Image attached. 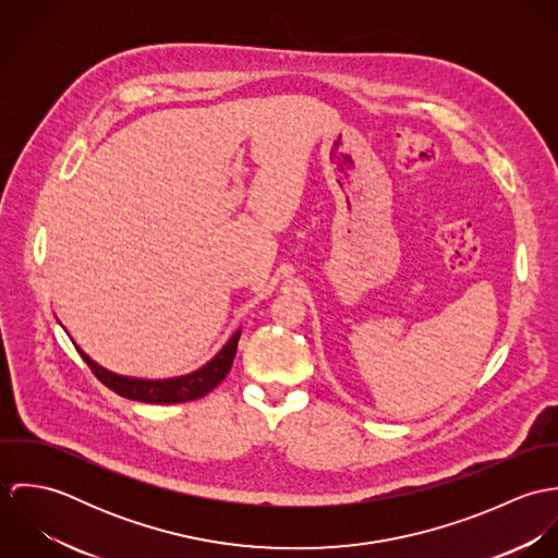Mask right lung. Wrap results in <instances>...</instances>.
<instances>
[{
  "instance_id": "add662e5",
  "label": "right lung",
  "mask_w": 558,
  "mask_h": 558,
  "mask_svg": "<svg viewBox=\"0 0 558 558\" xmlns=\"http://www.w3.org/2000/svg\"><path fill=\"white\" fill-rule=\"evenodd\" d=\"M240 332L242 330L239 328L230 337V341L215 354V359L208 361L204 367H199L186 376L165 378V380H146V378H131V376L113 374V372L100 367L96 361H92L80 345H77V350H80L81 359L94 372V376L113 393L133 399V401H144V403H182V401L204 398L217 385L223 383V378L230 374L234 356H236Z\"/></svg>"
}]
</instances>
